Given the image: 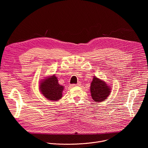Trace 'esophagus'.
I'll use <instances>...</instances> for the list:
<instances>
[{
    "mask_svg": "<svg viewBox=\"0 0 148 148\" xmlns=\"http://www.w3.org/2000/svg\"><path fill=\"white\" fill-rule=\"evenodd\" d=\"M73 87H74V86H81V82H78L77 84H73L72 85Z\"/></svg>",
    "mask_w": 148,
    "mask_h": 148,
    "instance_id": "obj_1",
    "label": "esophagus"
}]
</instances>
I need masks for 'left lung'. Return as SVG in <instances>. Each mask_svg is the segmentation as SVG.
Here are the masks:
<instances>
[{"mask_svg": "<svg viewBox=\"0 0 148 148\" xmlns=\"http://www.w3.org/2000/svg\"><path fill=\"white\" fill-rule=\"evenodd\" d=\"M91 97L95 102H102L106 99L111 92V88L100 79L94 77L91 83Z\"/></svg>", "mask_w": 148, "mask_h": 148, "instance_id": "8db88e82", "label": "left lung"}]
</instances>
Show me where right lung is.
<instances>
[{"instance_id":"obj_1","label":"right lung","mask_w":148,"mask_h":148,"mask_svg":"<svg viewBox=\"0 0 148 148\" xmlns=\"http://www.w3.org/2000/svg\"><path fill=\"white\" fill-rule=\"evenodd\" d=\"M41 82L40 86L41 92L47 99L57 101L61 98L64 88L58 84V79L54 75Z\"/></svg>"}]
</instances>
